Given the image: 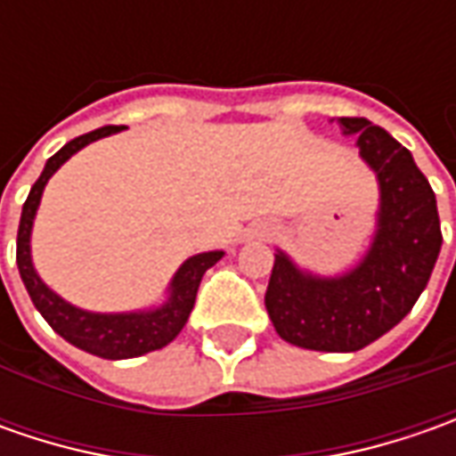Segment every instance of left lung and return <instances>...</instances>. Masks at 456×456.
Listing matches in <instances>:
<instances>
[{"label": "left lung", "instance_id": "8db88e82", "mask_svg": "<svg viewBox=\"0 0 456 456\" xmlns=\"http://www.w3.org/2000/svg\"><path fill=\"white\" fill-rule=\"evenodd\" d=\"M358 136L362 162L376 172V233L365 256L338 276L299 269L273 254L266 312L281 340L320 353H355L401 322L427 289L442 248L429 180L386 129L368 118H338Z\"/></svg>", "mask_w": 456, "mask_h": 456}]
</instances>
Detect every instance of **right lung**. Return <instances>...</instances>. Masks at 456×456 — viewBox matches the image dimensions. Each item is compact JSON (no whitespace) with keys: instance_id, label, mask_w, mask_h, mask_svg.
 Here are the masks:
<instances>
[{"instance_id":"1","label":"right lung","mask_w":456,"mask_h":456,"mask_svg":"<svg viewBox=\"0 0 456 456\" xmlns=\"http://www.w3.org/2000/svg\"><path fill=\"white\" fill-rule=\"evenodd\" d=\"M121 129L124 126H103L96 132L76 136L61 151H55L47 159L43 175L37 177V183L32 184V190L27 195L25 205H22L20 231H17V269H20V276L25 281V289L32 299V305L37 306L45 322L50 324L62 340L106 360L139 358V355H147L151 350H159V347H165L175 340L187 322L192 306H195L202 273L210 266H216L225 256L223 251H205V254L190 256L172 276V281L167 287L165 302L159 306H150V309H136V312H88V309H80V306L65 302L61 294H55L40 279V273L35 272V264H32L29 238H32V223L37 216V208L43 200L45 184L76 151L88 147L96 139L118 134Z\"/></svg>"}]
</instances>
